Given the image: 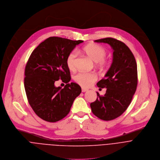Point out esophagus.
<instances>
[{
	"instance_id": "1",
	"label": "esophagus",
	"mask_w": 160,
	"mask_h": 160,
	"mask_svg": "<svg viewBox=\"0 0 160 160\" xmlns=\"http://www.w3.org/2000/svg\"><path fill=\"white\" fill-rule=\"evenodd\" d=\"M88 91V89H85V88H82V92H86V91Z\"/></svg>"
}]
</instances>
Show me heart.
<instances>
[{"instance_id":"1","label":"heart","mask_w":160,"mask_h":160,"mask_svg":"<svg viewBox=\"0 0 160 160\" xmlns=\"http://www.w3.org/2000/svg\"><path fill=\"white\" fill-rule=\"evenodd\" d=\"M83 52L100 68H104L108 65L105 59L107 52L105 48L98 44H88L82 48ZM77 60V53L76 51L71 52L66 58V63L70 70H74L76 68ZM97 79V75L94 73L79 72L74 76L75 81L83 88H88Z\"/></svg>"}]
</instances>
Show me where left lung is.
Returning <instances> with one entry per match:
<instances>
[{
  "mask_svg": "<svg viewBox=\"0 0 160 160\" xmlns=\"http://www.w3.org/2000/svg\"><path fill=\"white\" fill-rule=\"evenodd\" d=\"M109 44L113 50L112 65L97 86L107 88L104 96L90 104L92 113L103 120L120 116L129 106L138 85V68L135 57L124 43L113 38L94 41Z\"/></svg>",
  "mask_w": 160,
  "mask_h": 160,
  "instance_id": "1",
  "label": "left lung"
}]
</instances>
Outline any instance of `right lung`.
<instances>
[{
	"label": "right lung",
	"instance_id": "1",
	"mask_svg": "<svg viewBox=\"0 0 160 160\" xmlns=\"http://www.w3.org/2000/svg\"><path fill=\"white\" fill-rule=\"evenodd\" d=\"M82 40L49 37L31 53L24 71V88L28 102L42 119L55 122L70 112L76 98L81 92L79 85L71 81L66 63L68 54ZM59 79L67 83L56 87Z\"/></svg>",
	"mask_w": 160,
	"mask_h": 160
}]
</instances>
